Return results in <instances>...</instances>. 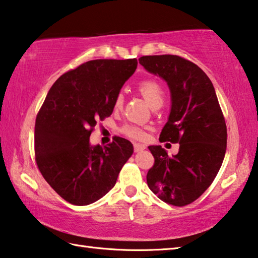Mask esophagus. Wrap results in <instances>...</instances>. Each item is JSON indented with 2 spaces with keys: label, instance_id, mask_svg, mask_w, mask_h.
Wrapping results in <instances>:
<instances>
[{
  "label": "esophagus",
  "instance_id": "1",
  "mask_svg": "<svg viewBox=\"0 0 258 258\" xmlns=\"http://www.w3.org/2000/svg\"><path fill=\"white\" fill-rule=\"evenodd\" d=\"M146 149V145H142V143H134V151L140 152Z\"/></svg>",
  "mask_w": 258,
  "mask_h": 258
}]
</instances>
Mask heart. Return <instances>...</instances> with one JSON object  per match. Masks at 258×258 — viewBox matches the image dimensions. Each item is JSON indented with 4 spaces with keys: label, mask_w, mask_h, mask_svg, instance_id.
Wrapping results in <instances>:
<instances>
[{
    "label": "heart",
    "mask_w": 258,
    "mask_h": 258,
    "mask_svg": "<svg viewBox=\"0 0 258 258\" xmlns=\"http://www.w3.org/2000/svg\"><path fill=\"white\" fill-rule=\"evenodd\" d=\"M138 91L151 108L161 107V104L164 102V90L158 82H156L154 80L143 81L139 84ZM123 94H118L115 99V102H113V108H115L116 110H118V109L123 107ZM123 133L125 135H127L128 138H132L135 140H142L146 135L141 128L132 125L124 126Z\"/></svg>",
    "instance_id": "obj_1"
}]
</instances>
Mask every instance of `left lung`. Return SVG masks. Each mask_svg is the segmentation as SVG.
Instances as JSON below:
<instances>
[{"mask_svg": "<svg viewBox=\"0 0 258 258\" xmlns=\"http://www.w3.org/2000/svg\"><path fill=\"white\" fill-rule=\"evenodd\" d=\"M148 73L167 83L171 111L160 141L180 143L169 157L161 146L148 147L155 165L148 186L163 202L185 206L199 198L220 171L226 150V125L211 80L197 64L177 55H145Z\"/></svg>", "mask_w": 258, "mask_h": 258, "instance_id": "1", "label": "left lung"}]
</instances>
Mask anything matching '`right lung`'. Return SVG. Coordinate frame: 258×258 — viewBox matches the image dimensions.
<instances>
[{
  "label": "right lung",
  "instance_id": "1",
  "mask_svg": "<svg viewBox=\"0 0 258 258\" xmlns=\"http://www.w3.org/2000/svg\"><path fill=\"white\" fill-rule=\"evenodd\" d=\"M138 67L137 59L91 60L60 76L47 93L35 123V157L43 177L56 194L77 206L107 195L133 145L113 138L92 146L99 119L110 116L113 102Z\"/></svg>",
  "mask_w": 258,
  "mask_h": 258
}]
</instances>
